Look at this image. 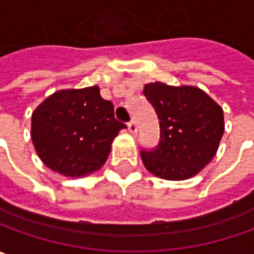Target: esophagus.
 <instances>
[{"instance_id":"34e87169","label":"esophagus","mask_w":254,"mask_h":254,"mask_svg":"<svg viewBox=\"0 0 254 254\" xmlns=\"http://www.w3.org/2000/svg\"><path fill=\"white\" fill-rule=\"evenodd\" d=\"M127 129H129V132L133 133V135L137 132V125H136L135 119H132L130 122H127Z\"/></svg>"}]
</instances>
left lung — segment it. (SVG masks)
Masks as SVG:
<instances>
[{"instance_id": "obj_1", "label": "left lung", "mask_w": 254, "mask_h": 254, "mask_svg": "<svg viewBox=\"0 0 254 254\" xmlns=\"http://www.w3.org/2000/svg\"><path fill=\"white\" fill-rule=\"evenodd\" d=\"M144 97L160 125V140L142 150V162L152 174L166 180H187L214 159L222 139L223 111L198 87L146 84Z\"/></svg>"}]
</instances>
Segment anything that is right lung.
<instances>
[{
    "mask_svg": "<svg viewBox=\"0 0 254 254\" xmlns=\"http://www.w3.org/2000/svg\"><path fill=\"white\" fill-rule=\"evenodd\" d=\"M127 125L97 85L52 94L32 114L31 136L40 160L66 177H83L107 162L111 143Z\"/></svg>",
    "mask_w": 254,
    "mask_h": 254,
    "instance_id": "right-lung-1",
    "label": "right lung"
}]
</instances>
